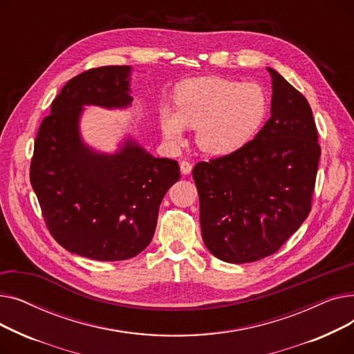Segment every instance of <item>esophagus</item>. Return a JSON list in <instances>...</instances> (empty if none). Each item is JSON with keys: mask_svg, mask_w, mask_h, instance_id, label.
<instances>
[{"mask_svg": "<svg viewBox=\"0 0 354 354\" xmlns=\"http://www.w3.org/2000/svg\"><path fill=\"white\" fill-rule=\"evenodd\" d=\"M179 167H180V172H182L183 175H189V174L192 172V163H189V162H187V160H182V162L179 163Z\"/></svg>", "mask_w": 354, "mask_h": 354, "instance_id": "34e87169", "label": "esophagus"}]
</instances>
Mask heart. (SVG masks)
I'll return each mask as SVG.
<instances>
[{"instance_id": "1", "label": "heart", "mask_w": 354, "mask_h": 354, "mask_svg": "<svg viewBox=\"0 0 354 354\" xmlns=\"http://www.w3.org/2000/svg\"><path fill=\"white\" fill-rule=\"evenodd\" d=\"M267 113L268 97L259 84L209 76L180 83L175 109H160L159 126L172 146L182 145L191 127L196 129V143L203 152L227 156L255 136Z\"/></svg>"}]
</instances>
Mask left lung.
Instances as JSON below:
<instances>
[{
	"mask_svg": "<svg viewBox=\"0 0 354 354\" xmlns=\"http://www.w3.org/2000/svg\"><path fill=\"white\" fill-rule=\"evenodd\" d=\"M267 70L272 96L264 127L238 152L199 162L192 171L203 244L232 264L274 254L301 227L322 155L307 99Z\"/></svg>",
	"mask_w": 354,
	"mask_h": 354,
	"instance_id": "1",
	"label": "left lung"
}]
</instances>
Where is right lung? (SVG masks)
Wrapping results in <instances>:
<instances>
[{"instance_id":"right-lung-1","label":"right lung","mask_w":354,"mask_h":354,"mask_svg":"<svg viewBox=\"0 0 354 354\" xmlns=\"http://www.w3.org/2000/svg\"><path fill=\"white\" fill-rule=\"evenodd\" d=\"M130 66H104L73 77L37 133L30 180L51 235L70 251L97 261L136 257L156 230L160 202L179 179V165L155 158L124 135L115 152L82 136L88 106H132Z\"/></svg>"}]
</instances>
